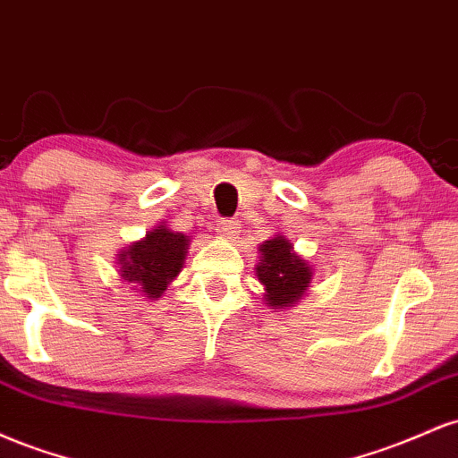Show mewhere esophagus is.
Wrapping results in <instances>:
<instances>
[{
	"label": "esophagus",
	"instance_id": "1",
	"mask_svg": "<svg viewBox=\"0 0 458 458\" xmlns=\"http://www.w3.org/2000/svg\"><path fill=\"white\" fill-rule=\"evenodd\" d=\"M215 233H217L222 239H234L236 233H239V222H233V219H222L217 225H215Z\"/></svg>",
	"mask_w": 458,
	"mask_h": 458
}]
</instances>
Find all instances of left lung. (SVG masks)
<instances>
[{"instance_id":"obj_1","label":"left lung","mask_w":458,"mask_h":458,"mask_svg":"<svg viewBox=\"0 0 458 458\" xmlns=\"http://www.w3.org/2000/svg\"><path fill=\"white\" fill-rule=\"evenodd\" d=\"M260 262L256 265V277L265 288L267 308L273 312L293 308L308 293L314 277V267L297 254L295 245L286 234L277 233L259 247Z\"/></svg>"}]
</instances>
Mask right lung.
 <instances>
[{
    "label": "right lung",
    "mask_w": 458,
    "mask_h": 458,
    "mask_svg": "<svg viewBox=\"0 0 458 458\" xmlns=\"http://www.w3.org/2000/svg\"><path fill=\"white\" fill-rule=\"evenodd\" d=\"M189 236L174 233L165 222L146 233L141 241H135L115 254L118 273L123 282L133 284L131 291L157 301L167 291V284L174 282L185 265Z\"/></svg>",
    "instance_id": "1"
}]
</instances>
